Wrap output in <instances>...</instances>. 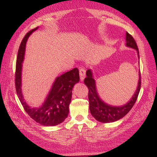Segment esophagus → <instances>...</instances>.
<instances>
[{"label": "esophagus", "instance_id": "esophagus-1", "mask_svg": "<svg viewBox=\"0 0 157 157\" xmlns=\"http://www.w3.org/2000/svg\"><path fill=\"white\" fill-rule=\"evenodd\" d=\"M79 77H80V80L83 81L86 77V69L84 67H81L79 69Z\"/></svg>", "mask_w": 157, "mask_h": 157}]
</instances>
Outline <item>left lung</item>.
Wrapping results in <instances>:
<instances>
[{
	"label": "left lung",
	"mask_w": 157,
	"mask_h": 157,
	"mask_svg": "<svg viewBox=\"0 0 157 157\" xmlns=\"http://www.w3.org/2000/svg\"><path fill=\"white\" fill-rule=\"evenodd\" d=\"M126 46L136 49L138 53V59L139 51L138 46L135 40L129 33L126 32ZM84 84L88 88V99L89 109L92 115L98 121L102 123H111L118 121L128 114L137 100L140 90L141 87V75L139 71V79L137 89L133 95L130 101L122 106H112L106 104L100 98L96 90V82L93 77V73L91 69L86 71V78L84 79Z\"/></svg>",
	"instance_id": "8db88e82"
}]
</instances>
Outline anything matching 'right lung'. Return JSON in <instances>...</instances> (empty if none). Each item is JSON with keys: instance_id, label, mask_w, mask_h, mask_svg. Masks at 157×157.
<instances>
[{"instance_id": "1", "label": "right lung", "mask_w": 157, "mask_h": 157, "mask_svg": "<svg viewBox=\"0 0 157 157\" xmlns=\"http://www.w3.org/2000/svg\"><path fill=\"white\" fill-rule=\"evenodd\" d=\"M38 27L27 33L20 44L16 62L15 88L17 94L23 107L30 117L44 126H55L64 121L69 114V106L71 100L72 90L79 81V70L74 68L57 77L42 105L32 108L24 101L21 91V69L24 59L25 45L29 36Z\"/></svg>"}]
</instances>
